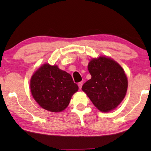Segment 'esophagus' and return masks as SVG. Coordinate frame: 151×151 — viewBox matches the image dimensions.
<instances>
[{
  "label": "esophagus",
  "instance_id": "esophagus-1",
  "mask_svg": "<svg viewBox=\"0 0 151 151\" xmlns=\"http://www.w3.org/2000/svg\"><path fill=\"white\" fill-rule=\"evenodd\" d=\"M82 85H83V82H82V81H80V82L78 83V86H79V89H81V86H82Z\"/></svg>",
  "mask_w": 151,
  "mask_h": 151
}]
</instances>
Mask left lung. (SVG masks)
Returning <instances> with one entry per match:
<instances>
[{"label": "left lung", "instance_id": "8db88e82", "mask_svg": "<svg viewBox=\"0 0 151 151\" xmlns=\"http://www.w3.org/2000/svg\"><path fill=\"white\" fill-rule=\"evenodd\" d=\"M91 78L81 89L93 105L104 112L113 110L125 97L128 80L122 67L111 58L100 57L88 65Z\"/></svg>", "mask_w": 151, "mask_h": 151}]
</instances>
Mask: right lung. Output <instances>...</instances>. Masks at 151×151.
<instances>
[{"label":"right lung","mask_w":151,"mask_h":151,"mask_svg":"<svg viewBox=\"0 0 151 151\" xmlns=\"http://www.w3.org/2000/svg\"><path fill=\"white\" fill-rule=\"evenodd\" d=\"M79 87L72 76L58 66L45 64L30 80L32 96L43 109L52 112L65 110Z\"/></svg>","instance_id":"obj_1"}]
</instances>
